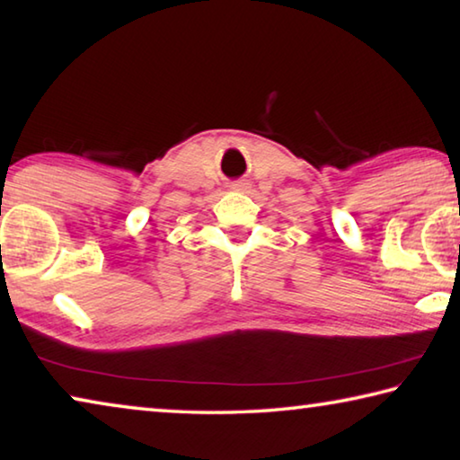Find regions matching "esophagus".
Masks as SVG:
<instances>
[{
	"label": "esophagus",
	"instance_id": "esophagus-1",
	"mask_svg": "<svg viewBox=\"0 0 460 460\" xmlns=\"http://www.w3.org/2000/svg\"><path fill=\"white\" fill-rule=\"evenodd\" d=\"M231 186L235 190H245V189H249V182L247 181H237V182H233Z\"/></svg>",
	"mask_w": 460,
	"mask_h": 460
}]
</instances>
